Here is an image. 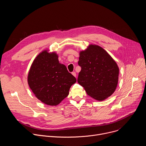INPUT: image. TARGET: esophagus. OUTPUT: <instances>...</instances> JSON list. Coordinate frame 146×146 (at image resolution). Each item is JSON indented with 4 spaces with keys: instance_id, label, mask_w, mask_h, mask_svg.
I'll return each mask as SVG.
<instances>
[{
    "instance_id": "esophagus-1",
    "label": "esophagus",
    "mask_w": 146,
    "mask_h": 146,
    "mask_svg": "<svg viewBox=\"0 0 146 146\" xmlns=\"http://www.w3.org/2000/svg\"><path fill=\"white\" fill-rule=\"evenodd\" d=\"M72 74H73V76H74L75 77H76V73L75 72H72Z\"/></svg>"
}]
</instances>
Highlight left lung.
Here are the masks:
<instances>
[{
	"label": "left lung",
	"instance_id": "1",
	"mask_svg": "<svg viewBox=\"0 0 146 146\" xmlns=\"http://www.w3.org/2000/svg\"><path fill=\"white\" fill-rule=\"evenodd\" d=\"M81 70L77 82L87 94L98 101L110 96L117 87L119 68L113 58L101 47L90 44L80 52Z\"/></svg>",
	"mask_w": 146,
	"mask_h": 146
}]
</instances>
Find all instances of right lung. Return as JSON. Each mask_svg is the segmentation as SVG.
<instances>
[{"label":"right lung","instance_id":"obj_1","mask_svg":"<svg viewBox=\"0 0 146 146\" xmlns=\"http://www.w3.org/2000/svg\"><path fill=\"white\" fill-rule=\"evenodd\" d=\"M76 82L66 66L59 63L58 54L48 50L35 58L28 75V85L35 96L49 106L59 105Z\"/></svg>","mask_w":146,"mask_h":146}]
</instances>
